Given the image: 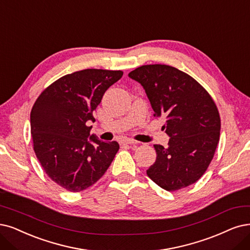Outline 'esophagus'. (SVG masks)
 Returning <instances> with one entry per match:
<instances>
[{
	"mask_svg": "<svg viewBox=\"0 0 250 250\" xmlns=\"http://www.w3.org/2000/svg\"><path fill=\"white\" fill-rule=\"evenodd\" d=\"M123 143L124 144H137L138 142L134 139H125V140H123Z\"/></svg>",
	"mask_w": 250,
	"mask_h": 250,
	"instance_id": "34e87169",
	"label": "esophagus"
}]
</instances>
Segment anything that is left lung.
Masks as SVG:
<instances>
[{"mask_svg":"<svg viewBox=\"0 0 250 250\" xmlns=\"http://www.w3.org/2000/svg\"><path fill=\"white\" fill-rule=\"evenodd\" d=\"M138 81L154 111L166 120L167 147L155 144L156 160L146 171L162 188L174 191L198 181L219 141L220 117L213 99L200 83L167 64H145L128 73Z\"/></svg>","mask_w":250,"mask_h":250,"instance_id":"1","label":"left lung"}]
</instances>
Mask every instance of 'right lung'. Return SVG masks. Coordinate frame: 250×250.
<instances>
[{"label":"right lung","instance_id":"right-lung-1","mask_svg":"<svg viewBox=\"0 0 250 250\" xmlns=\"http://www.w3.org/2000/svg\"><path fill=\"white\" fill-rule=\"evenodd\" d=\"M123 71L86 69L68 74L46 87L31 111L34 150L43 170L72 192L95 184L112 163L119 145L89 135L92 112ZM90 139H88V137Z\"/></svg>","mask_w":250,"mask_h":250}]
</instances>
